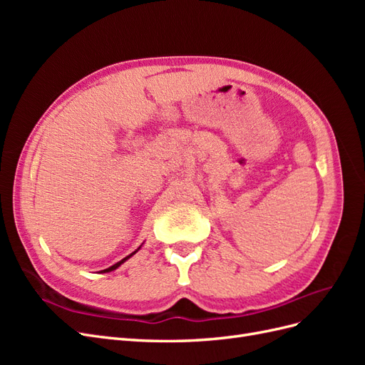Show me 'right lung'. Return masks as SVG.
<instances>
[{
  "label": "right lung",
  "mask_w": 365,
  "mask_h": 365,
  "mask_svg": "<svg viewBox=\"0 0 365 365\" xmlns=\"http://www.w3.org/2000/svg\"><path fill=\"white\" fill-rule=\"evenodd\" d=\"M141 247H143V244H141V245H140V247H138V248H137V250H135V251H134V252H130V254H129V256H126V257H125V259H121V260H120V262H117V263H115V264H113V267H109V268H106V269H103V271H101V272H111V271H114V269H117V268H118V267H120V264H121V263H125V262H126V260H128V259H130V257H132V256H134V254H135V252H137V251H138V250H140V248H141Z\"/></svg>",
  "instance_id": "right-lung-1"
}]
</instances>
